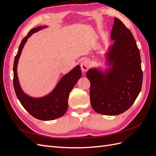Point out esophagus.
Here are the masks:
<instances>
[{"instance_id":"obj_1","label":"esophagus","mask_w":156,"mask_h":156,"mask_svg":"<svg viewBox=\"0 0 156 156\" xmlns=\"http://www.w3.org/2000/svg\"><path fill=\"white\" fill-rule=\"evenodd\" d=\"M81 70L83 71V72H85L87 71L90 68V62L88 60H84L83 62L81 63Z\"/></svg>"}]
</instances>
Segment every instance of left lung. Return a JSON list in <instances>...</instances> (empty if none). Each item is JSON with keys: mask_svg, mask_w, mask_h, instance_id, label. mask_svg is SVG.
Wrapping results in <instances>:
<instances>
[{"mask_svg": "<svg viewBox=\"0 0 156 156\" xmlns=\"http://www.w3.org/2000/svg\"><path fill=\"white\" fill-rule=\"evenodd\" d=\"M111 38L115 40L107 54L105 73L90 69L87 77L90 82V100L99 114H122L133 105L143 83L140 52L134 37L120 20L115 18Z\"/></svg>", "mask_w": 156, "mask_h": 156, "instance_id": "obj_1", "label": "left lung"}]
</instances>
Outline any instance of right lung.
I'll return each mask as SVG.
<instances>
[{
	"label": "right lung",
	"instance_id": "obj_1",
	"mask_svg": "<svg viewBox=\"0 0 156 156\" xmlns=\"http://www.w3.org/2000/svg\"><path fill=\"white\" fill-rule=\"evenodd\" d=\"M44 27H37L29 31L23 38L13 63V87L16 96L23 107L30 115L36 119L41 120H52L62 116L66 112L68 106V97L69 92L75 84L81 77V70L80 66L77 65L72 70L66 74L60 80L55 89L48 96L40 98H34L27 96L24 93L19 83L17 68L23 47L27 39L33 34Z\"/></svg>",
	"mask_w": 156,
	"mask_h": 156
}]
</instances>
